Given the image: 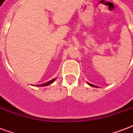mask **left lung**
<instances>
[{
	"instance_id": "1",
	"label": "left lung",
	"mask_w": 133,
	"mask_h": 133,
	"mask_svg": "<svg viewBox=\"0 0 133 133\" xmlns=\"http://www.w3.org/2000/svg\"><path fill=\"white\" fill-rule=\"evenodd\" d=\"M88 85H90V86H92V87H96L95 85H92V84H90V83H88Z\"/></svg>"
}]
</instances>
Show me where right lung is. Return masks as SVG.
Listing matches in <instances>:
<instances>
[{"label":"right lung","mask_w":133,"mask_h":133,"mask_svg":"<svg viewBox=\"0 0 133 133\" xmlns=\"http://www.w3.org/2000/svg\"><path fill=\"white\" fill-rule=\"evenodd\" d=\"M55 79L56 78H54V79H52L51 81H48V82H47V83H43V84H41V85H38V86H47V85H49L50 84H52L54 81H55Z\"/></svg>","instance_id":"obj_1"}]
</instances>
